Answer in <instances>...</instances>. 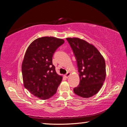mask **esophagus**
<instances>
[{"label":"esophagus","mask_w":127,"mask_h":127,"mask_svg":"<svg viewBox=\"0 0 127 127\" xmlns=\"http://www.w3.org/2000/svg\"><path fill=\"white\" fill-rule=\"evenodd\" d=\"M70 75V73L69 72H68L67 73H66L65 74V77H66V78H68V77Z\"/></svg>","instance_id":"obj_1"}]
</instances>
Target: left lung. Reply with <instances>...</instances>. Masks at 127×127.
<instances>
[{
	"instance_id": "8db88e82",
	"label": "left lung",
	"mask_w": 127,
	"mask_h": 127,
	"mask_svg": "<svg viewBox=\"0 0 127 127\" xmlns=\"http://www.w3.org/2000/svg\"><path fill=\"white\" fill-rule=\"evenodd\" d=\"M74 53L80 82L75 94L89 98L99 91L106 77L104 58L95 47L79 38H66Z\"/></svg>"
}]
</instances>
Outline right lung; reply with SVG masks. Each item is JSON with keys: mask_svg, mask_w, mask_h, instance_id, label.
I'll return each instance as SVG.
<instances>
[{"mask_svg": "<svg viewBox=\"0 0 127 127\" xmlns=\"http://www.w3.org/2000/svg\"><path fill=\"white\" fill-rule=\"evenodd\" d=\"M64 41L54 37L38 38L30 45L22 64L25 87L36 97L46 100L55 94L62 77L57 73L53 56Z\"/></svg>", "mask_w": 127, "mask_h": 127, "instance_id": "add662e5", "label": "right lung"}]
</instances>
